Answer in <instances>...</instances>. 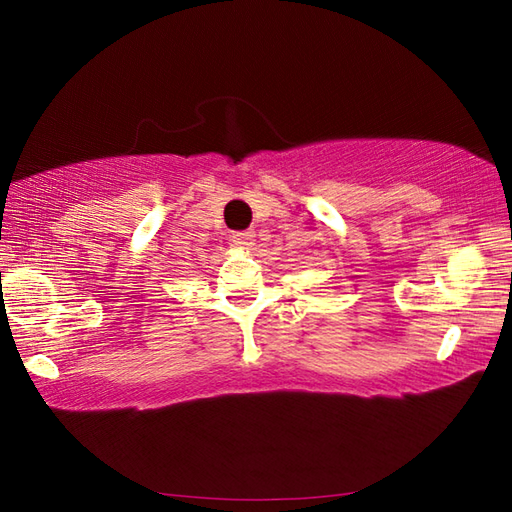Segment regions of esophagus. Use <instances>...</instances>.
<instances>
[{"label": "esophagus", "instance_id": "34e87169", "mask_svg": "<svg viewBox=\"0 0 512 512\" xmlns=\"http://www.w3.org/2000/svg\"><path fill=\"white\" fill-rule=\"evenodd\" d=\"M231 239H233V244H237L239 248H253L255 246V231L233 233Z\"/></svg>", "mask_w": 512, "mask_h": 512}]
</instances>
